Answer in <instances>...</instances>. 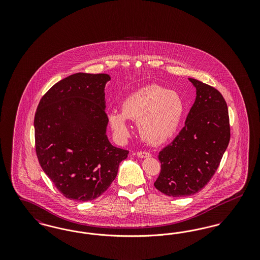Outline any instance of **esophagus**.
Wrapping results in <instances>:
<instances>
[{
    "label": "esophagus",
    "instance_id": "obj_1",
    "mask_svg": "<svg viewBox=\"0 0 260 260\" xmlns=\"http://www.w3.org/2000/svg\"><path fill=\"white\" fill-rule=\"evenodd\" d=\"M136 155H137V157H138V158H141V159H145V158H149V157H151V154H150L149 152H146V151H140V152H137V153H136Z\"/></svg>",
    "mask_w": 260,
    "mask_h": 260
}]
</instances>
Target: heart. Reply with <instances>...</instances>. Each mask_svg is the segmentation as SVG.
Wrapping results in <instances>:
<instances>
[{
	"instance_id": "b5f03b06",
	"label": "heart",
	"mask_w": 260,
	"mask_h": 260,
	"mask_svg": "<svg viewBox=\"0 0 260 260\" xmlns=\"http://www.w3.org/2000/svg\"><path fill=\"white\" fill-rule=\"evenodd\" d=\"M185 103L181 95L159 85L140 87L121 103V112L107 113V122L117 137L129 135L127 120L135 121L141 138L151 144H162L179 128Z\"/></svg>"
}]
</instances>
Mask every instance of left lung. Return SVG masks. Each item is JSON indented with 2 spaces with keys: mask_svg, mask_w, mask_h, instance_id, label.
<instances>
[{
  "mask_svg": "<svg viewBox=\"0 0 260 260\" xmlns=\"http://www.w3.org/2000/svg\"><path fill=\"white\" fill-rule=\"evenodd\" d=\"M196 99L185 125L159 153L161 173L154 186L171 197L202 190L216 172L230 140L228 108L222 94L196 79Z\"/></svg>",
  "mask_w": 260,
  "mask_h": 260,
  "instance_id": "8db88e82",
  "label": "left lung"
}]
</instances>
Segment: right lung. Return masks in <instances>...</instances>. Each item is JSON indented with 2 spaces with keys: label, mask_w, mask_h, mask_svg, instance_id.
Listing matches in <instances>:
<instances>
[{
  "label": "right lung",
  "mask_w": 260,
  "mask_h": 260,
  "mask_svg": "<svg viewBox=\"0 0 260 260\" xmlns=\"http://www.w3.org/2000/svg\"><path fill=\"white\" fill-rule=\"evenodd\" d=\"M108 74L76 73L50 87L35 114L38 160L64 197L99 198L116 178L128 151L107 135L105 86Z\"/></svg>",
  "instance_id": "right-lung-1"
}]
</instances>
